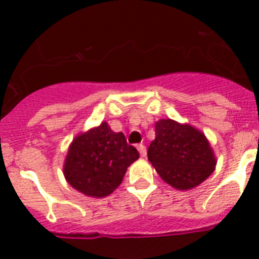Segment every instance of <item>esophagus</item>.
<instances>
[{
	"instance_id": "esophagus-1",
	"label": "esophagus",
	"mask_w": 259,
	"mask_h": 259,
	"mask_svg": "<svg viewBox=\"0 0 259 259\" xmlns=\"http://www.w3.org/2000/svg\"><path fill=\"white\" fill-rule=\"evenodd\" d=\"M138 151H139V153H141L142 157H146L147 150H146V147H144L143 144H139V146H138Z\"/></svg>"
}]
</instances>
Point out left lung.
I'll return each instance as SVG.
<instances>
[{"instance_id": "left-lung-1", "label": "left lung", "mask_w": 259, "mask_h": 259, "mask_svg": "<svg viewBox=\"0 0 259 259\" xmlns=\"http://www.w3.org/2000/svg\"><path fill=\"white\" fill-rule=\"evenodd\" d=\"M155 132L147 156L167 185L179 191L192 190L213 173L217 158L201 130L161 118L155 124Z\"/></svg>"}]
</instances>
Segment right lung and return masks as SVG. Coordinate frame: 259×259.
Here are the masks:
<instances>
[{"mask_svg":"<svg viewBox=\"0 0 259 259\" xmlns=\"http://www.w3.org/2000/svg\"><path fill=\"white\" fill-rule=\"evenodd\" d=\"M139 158L122 133H115L106 121L76 135L68 147L63 174L69 185L90 197H106L124 179L127 167Z\"/></svg>","mask_w":259,"mask_h":259,"instance_id":"obj_1","label":"right lung"}]
</instances>
